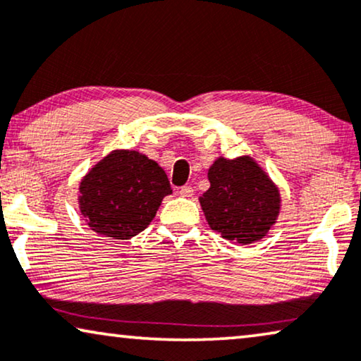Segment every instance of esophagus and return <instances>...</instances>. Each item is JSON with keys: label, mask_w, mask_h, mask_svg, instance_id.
<instances>
[{"label": "esophagus", "mask_w": 361, "mask_h": 361, "mask_svg": "<svg viewBox=\"0 0 361 361\" xmlns=\"http://www.w3.org/2000/svg\"><path fill=\"white\" fill-rule=\"evenodd\" d=\"M192 192H195V191H192L191 186H181L178 190V195L183 196V197H191Z\"/></svg>", "instance_id": "34e87169"}]
</instances>
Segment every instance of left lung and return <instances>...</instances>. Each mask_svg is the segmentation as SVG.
Wrapping results in <instances>:
<instances>
[{
  "label": "left lung",
  "mask_w": 361,
  "mask_h": 361,
  "mask_svg": "<svg viewBox=\"0 0 361 361\" xmlns=\"http://www.w3.org/2000/svg\"><path fill=\"white\" fill-rule=\"evenodd\" d=\"M211 186L200 196L212 231L240 245L262 240L281 211L280 188L250 155L217 157L207 170Z\"/></svg>",
  "instance_id": "1"
}]
</instances>
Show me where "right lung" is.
<instances>
[{
	"instance_id": "add662e5",
	"label": "right lung",
	"mask_w": 361,
	"mask_h": 361,
	"mask_svg": "<svg viewBox=\"0 0 361 361\" xmlns=\"http://www.w3.org/2000/svg\"><path fill=\"white\" fill-rule=\"evenodd\" d=\"M170 181L155 160L137 150L116 149L80 181L78 207L90 229L113 240H129L149 227Z\"/></svg>"
}]
</instances>
